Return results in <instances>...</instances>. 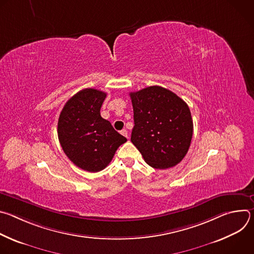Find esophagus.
Here are the masks:
<instances>
[{
	"label": "esophagus",
	"instance_id": "34e87169",
	"mask_svg": "<svg viewBox=\"0 0 254 254\" xmlns=\"http://www.w3.org/2000/svg\"><path fill=\"white\" fill-rule=\"evenodd\" d=\"M121 133H122L123 135H125L126 137H128V135H127V129H123V130L121 131Z\"/></svg>",
	"mask_w": 254,
	"mask_h": 254
}]
</instances>
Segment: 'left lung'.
I'll return each mask as SVG.
<instances>
[{
  "label": "left lung",
  "instance_id": "1",
  "mask_svg": "<svg viewBox=\"0 0 254 254\" xmlns=\"http://www.w3.org/2000/svg\"><path fill=\"white\" fill-rule=\"evenodd\" d=\"M134 126L131 142L155 169L176 166L186 156L193 134L188 104L171 90L149 86L130 92Z\"/></svg>",
  "mask_w": 254,
  "mask_h": 254
}]
</instances>
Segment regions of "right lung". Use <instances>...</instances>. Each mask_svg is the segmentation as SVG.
<instances>
[{
    "mask_svg": "<svg viewBox=\"0 0 254 254\" xmlns=\"http://www.w3.org/2000/svg\"><path fill=\"white\" fill-rule=\"evenodd\" d=\"M106 93L85 88L64 105L58 120V138L68 159L87 172H99L110 164L127 138L102 119L100 107Z\"/></svg>",
    "mask_w": 254,
    "mask_h": 254,
    "instance_id": "add662e5",
    "label": "right lung"
}]
</instances>
